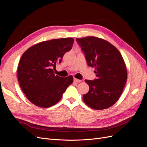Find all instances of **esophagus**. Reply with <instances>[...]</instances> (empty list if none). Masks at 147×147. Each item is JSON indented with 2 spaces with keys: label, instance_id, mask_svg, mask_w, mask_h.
Returning <instances> with one entry per match:
<instances>
[{
  "label": "esophagus",
  "instance_id": "esophagus-1",
  "mask_svg": "<svg viewBox=\"0 0 147 147\" xmlns=\"http://www.w3.org/2000/svg\"><path fill=\"white\" fill-rule=\"evenodd\" d=\"M74 82H75V83H80V82H82V80H78V79H77V78H74Z\"/></svg>",
  "mask_w": 147,
  "mask_h": 147
}]
</instances>
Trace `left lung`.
Masks as SVG:
<instances>
[{
	"mask_svg": "<svg viewBox=\"0 0 147 147\" xmlns=\"http://www.w3.org/2000/svg\"><path fill=\"white\" fill-rule=\"evenodd\" d=\"M76 40L85 54L88 65L94 67L97 77L94 80H85L90 90L83 100L92 109L109 108L119 99L127 80V69L121 53L100 38L88 36Z\"/></svg>",
	"mask_w": 147,
	"mask_h": 147,
	"instance_id": "left-lung-1",
	"label": "left lung"
}]
</instances>
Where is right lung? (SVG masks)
<instances>
[{
	"instance_id": "obj_1",
	"label": "right lung",
	"mask_w": 147,
	"mask_h": 147,
	"mask_svg": "<svg viewBox=\"0 0 147 147\" xmlns=\"http://www.w3.org/2000/svg\"><path fill=\"white\" fill-rule=\"evenodd\" d=\"M74 42L72 38L41 42L22 55L18 67V79L22 91L35 105L48 108L55 105L73 83L72 75L60 77L54 70L65 53L72 49Z\"/></svg>"
}]
</instances>
